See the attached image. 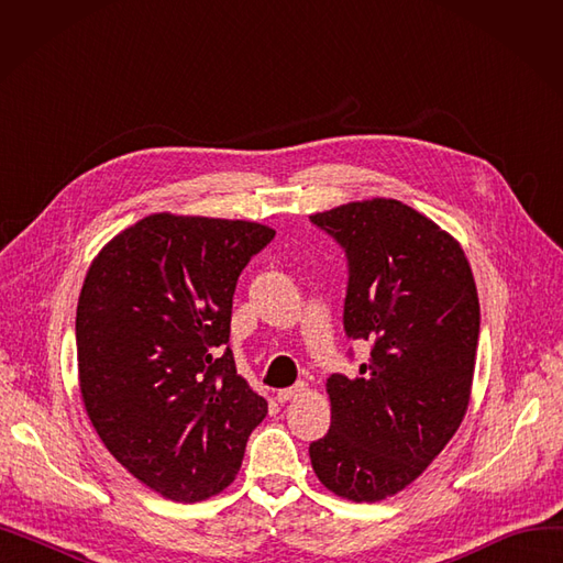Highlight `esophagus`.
<instances>
[{"label": "esophagus", "mask_w": 563, "mask_h": 563, "mask_svg": "<svg viewBox=\"0 0 563 563\" xmlns=\"http://www.w3.org/2000/svg\"><path fill=\"white\" fill-rule=\"evenodd\" d=\"M306 393H308V386H306V383H297V386L285 388V390H278L276 399H278V404H287V401H291V399L303 397Z\"/></svg>", "instance_id": "34e87169"}]
</instances>
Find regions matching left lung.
Segmentation results:
<instances>
[{
  "instance_id": "8db88e82",
  "label": "left lung",
  "mask_w": 563,
  "mask_h": 563,
  "mask_svg": "<svg viewBox=\"0 0 563 563\" xmlns=\"http://www.w3.org/2000/svg\"><path fill=\"white\" fill-rule=\"evenodd\" d=\"M310 221L344 249V331L372 344L361 376L327 380L331 429L310 445L319 482L378 501L416 482L461 427L479 344V297L450 232L393 198Z\"/></svg>"
}]
</instances>
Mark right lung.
<instances>
[{
    "mask_svg": "<svg viewBox=\"0 0 563 563\" xmlns=\"http://www.w3.org/2000/svg\"><path fill=\"white\" fill-rule=\"evenodd\" d=\"M276 230L151 214L88 266L77 303L79 390L104 448L173 501L230 486L266 401L236 374L232 294Z\"/></svg>",
    "mask_w": 563,
    "mask_h": 563,
    "instance_id": "right-lung-1",
    "label": "right lung"
}]
</instances>
